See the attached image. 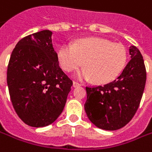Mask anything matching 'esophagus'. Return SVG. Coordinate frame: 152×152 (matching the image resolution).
I'll return each instance as SVG.
<instances>
[{
  "label": "esophagus",
  "mask_w": 152,
  "mask_h": 152,
  "mask_svg": "<svg viewBox=\"0 0 152 152\" xmlns=\"http://www.w3.org/2000/svg\"><path fill=\"white\" fill-rule=\"evenodd\" d=\"M81 84H80L79 82H77V81H73V86L74 87H76V86H80Z\"/></svg>",
  "instance_id": "esophagus-1"
}]
</instances>
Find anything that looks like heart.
Masks as SVG:
<instances>
[{
    "instance_id": "b5f03b06",
    "label": "heart",
    "mask_w": 152,
    "mask_h": 152,
    "mask_svg": "<svg viewBox=\"0 0 152 152\" xmlns=\"http://www.w3.org/2000/svg\"><path fill=\"white\" fill-rule=\"evenodd\" d=\"M57 55L60 66L66 71L78 69L84 61L86 68L78 76L97 84L114 80L127 61V50L123 45L102 38H86L77 40L74 45H63Z\"/></svg>"
}]
</instances>
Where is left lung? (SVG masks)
Segmentation results:
<instances>
[{
  "label": "left lung",
  "mask_w": 152,
  "mask_h": 152,
  "mask_svg": "<svg viewBox=\"0 0 152 152\" xmlns=\"http://www.w3.org/2000/svg\"><path fill=\"white\" fill-rule=\"evenodd\" d=\"M131 60L117 79L103 86H86L85 111L90 121L106 130L122 128L132 119L144 92L146 71L135 46L129 47Z\"/></svg>",
  "instance_id": "obj_1"
}]
</instances>
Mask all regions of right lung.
Wrapping results in <instances>:
<instances>
[{
	"instance_id": "right-lung-1",
	"label": "right lung",
	"mask_w": 152,
	"mask_h": 152,
	"mask_svg": "<svg viewBox=\"0 0 152 152\" xmlns=\"http://www.w3.org/2000/svg\"><path fill=\"white\" fill-rule=\"evenodd\" d=\"M51 35V31L43 30L24 37L8 63L7 86L14 109L32 127L55 122L73 84L59 66Z\"/></svg>"
}]
</instances>
